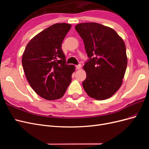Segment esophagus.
Returning a JSON list of instances; mask_svg holds the SVG:
<instances>
[{"label":"esophagus","instance_id":"34e87169","mask_svg":"<svg viewBox=\"0 0 149 149\" xmlns=\"http://www.w3.org/2000/svg\"><path fill=\"white\" fill-rule=\"evenodd\" d=\"M76 70H79L81 68V64H79L78 65H76Z\"/></svg>","mask_w":149,"mask_h":149}]
</instances>
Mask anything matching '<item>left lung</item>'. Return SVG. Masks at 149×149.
I'll list each match as a JSON object with an SVG mask.
<instances>
[{
  "mask_svg": "<svg viewBox=\"0 0 149 149\" xmlns=\"http://www.w3.org/2000/svg\"><path fill=\"white\" fill-rule=\"evenodd\" d=\"M75 29L89 58L83 66L84 91L97 100L111 97L121 86L127 68L124 40L114 30L95 22L79 24Z\"/></svg>",
  "mask_w": 149,
  "mask_h": 149,
  "instance_id": "obj_1",
  "label": "left lung"
}]
</instances>
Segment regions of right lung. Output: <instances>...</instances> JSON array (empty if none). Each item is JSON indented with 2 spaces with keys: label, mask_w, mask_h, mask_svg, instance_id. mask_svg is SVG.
<instances>
[{
  "label": "right lung",
  "mask_w": 149,
  "mask_h": 149,
  "mask_svg": "<svg viewBox=\"0 0 149 149\" xmlns=\"http://www.w3.org/2000/svg\"><path fill=\"white\" fill-rule=\"evenodd\" d=\"M71 25L55 24L31 39L22 56V66L29 83L35 92L47 100L64 95L75 70L66 65L61 44Z\"/></svg>",
  "instance_id": "right-lung-1"
}]
</instances>
